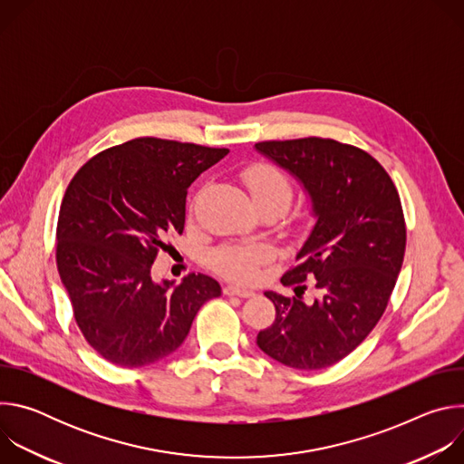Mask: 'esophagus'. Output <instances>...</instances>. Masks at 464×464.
Returning a JSON list of instances; mask_svg holds the SVG:
<instances>
[{
    "instance_id": "esophagus-1",
    "label": "esophagus",
    "mask_w": 464,
    "mask_h": 464,
    "mask_svg": "<svg viewBox=\"0 0 464 464\" xmlns=\"http://www.w3.org/2000/svg\"><path fill=\"white\" fill-rule=\"evenodd\" d=\"M224 294L226 295H237V297H242V299H247V297L255 295L253 290H247V288H242V286H233V285H227L224 288Z\"/></svg>"
}]
</instances>
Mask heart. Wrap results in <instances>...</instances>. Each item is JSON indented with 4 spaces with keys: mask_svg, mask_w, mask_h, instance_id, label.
Returning a JSON list of instances; mask_svg holds the SVG:
<instances>
[{
    "mask_svg": "<svg viewBox=\"0 0 464 464\" xmlns=\"http://www.w3.org/2000/svg\"><path fill=\"white\" fill-rule=\"evenodd\" d=\"M242 179L249 188L253 204L279 202L290 204L292 185L288 178L270 163H253L242 170ZM270 258V249L264 244H224L209 253V266L220 276L249 283L258 277L260 264Z\"/></svg>",
    "mask_w": 464,
    "mask_h": 464,
    "instance_id": "obj_1",
    "label": "heart"
}]
</instances>
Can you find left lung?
I'll return each instance as SVG.
<instances>
[{"instance_id": "1", "label": "left lung", "mask_w": 464, "mask_h": 464, "mask_svg": "<svg viewBox=\"0 0 464 464\" xmlns=\"http://www.w3.org/2000/svg\"><path fill=\"white\" fill-rule=\"evenodd\" d=\"M255 150L290 172L310 198L315 224L281 283L295 297L264 292L276 321L256 336L283 365L317 371L353 353L380 321L401 274L406 222L399 190L365 150L334 140L262 141ZM320 292L304 304L302 283Z\"/></svg>"}]
</instances>
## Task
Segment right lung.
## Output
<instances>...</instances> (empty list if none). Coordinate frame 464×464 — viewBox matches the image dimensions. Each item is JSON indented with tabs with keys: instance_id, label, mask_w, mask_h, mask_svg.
Listing matches in <instances>:
<instances>
[{
	"instance_id": "1",
	"label": "right lung",
	"mask_w": 464,
	"mask_h": 464,
	"mask_svg": "<svg viewBox=\"0 0 464 464\" xmlns=\"http://www.w3.org/2000/svg\"><path fill=\"white\" fill-rule=\"evenodd\" d=\"M227 149L140 138L93 156L58 213L56 266L86 342L110 363L143 367L172 354L202 304L222 294L204 274L156 283L167 237L183 233L187 188Z\"/></svg>"
}]
</instances>
